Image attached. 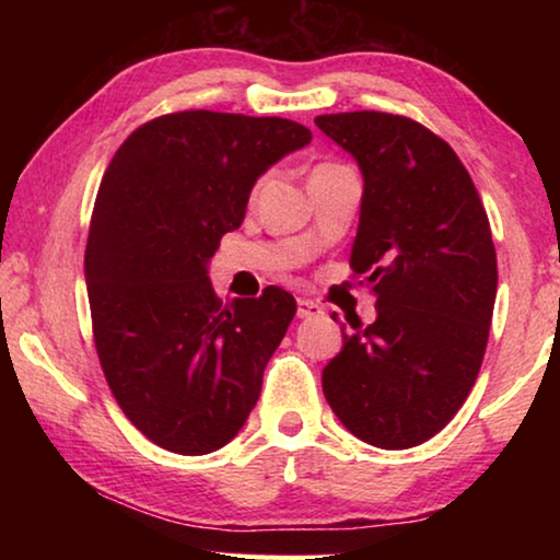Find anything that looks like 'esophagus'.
<instances>
[{
	"label": "esophagus",
	"instance_id": "esophagus-1",
	"mask_svg": "<svg viewBox=\"0 0 560 560\" xmlns=\"http://www.w3.org/2000/svg\"><path fill=\"white\" fill-rule=\"evenodd\" d=\"M318 313H324L318 303L308 301V298H301V301H298V318H313L318 316Z\"/></svg>",
	"mask_w": 560,
	"mask_h": 560
}]
</instances>
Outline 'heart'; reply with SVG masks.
I'll list each match as a JSON object with an SVG mask.
<instances>
[{
    "label": "heart",
    "mask_w": 560,
    "mask_h": 560,
    "mask_svg": "<svg viewBox=\"0 0 560 560\" xmlns=\"http://www.w3.org/2000/svg\"><path fill=\"white\" fill-rule=\"evenodd\" d=\"M318 167H326V165H318Z\"/></svg>",
    "instance_id": "heart-1"
}]
</instances>
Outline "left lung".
Listing matches in <instances>:
<instances>
[{
	"mask_svg": "<svg viewBox=\"0 0 560 560\" xmlns=\"http://www.w3.org/2000/svg\"><path fill=\"white\" fill-rule=\"evenodd\" d=\"M316 127L362 171L349 262L377 295L374 324H351L324 366V395L364 443L418 446L456 416L485 359L497 298L487 211L456 152L418 121L343 112Z\"/></svg>",
	"mask_w": 560,
	"mask_h": 560,
	"instance_id": "left-lung-1",
	"label": "left lung"
}]
</instances>
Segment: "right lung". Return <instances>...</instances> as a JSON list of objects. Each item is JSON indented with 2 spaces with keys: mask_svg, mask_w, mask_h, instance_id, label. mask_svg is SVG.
I'll return each instance as SVG.
<instances>
[{
  "mask_svg": "<svg viewBox=\"0 0 560 560\" xmlns=\"http://www.w3.org/2000/svg\"><path fill=\"white\" fill-rule=\"evenodd\" d=\"M308 142L298 121L196 109L137 127L106 167L83 259L98 362L125 416L173 454L242 431L295 316L275 285L221 305L209 262L259 175Z\"/></svg>",
  "mask_w": 560,
  "mask_h": 560,
  "instance_id": "obj_1",
  "label": "right lung"
}]
</instances>
